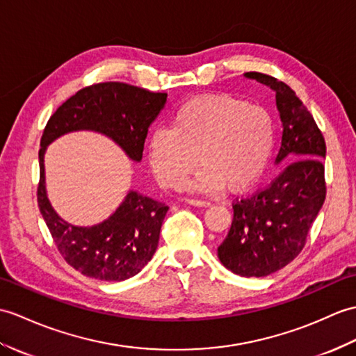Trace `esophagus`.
<instances>
[{
  "label": "esophagus",
  "instance_id": "esophagus-1",
  "mask_svg": "<svg viewBox=\"0 0 356 356\" xmlns=\"http://www.w3.org/2000/svg\"><path fill=\"white\" fill-rule=\"evenodd\" d=\"M186 203L191 204V206H198V208H208V206H211L209 202L197 200V198H186Z\"/></svg>",
  "mask_w": 356,
  "mask_h": 356
}]
</instances>
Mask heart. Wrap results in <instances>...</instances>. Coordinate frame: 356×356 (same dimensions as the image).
<instances>
[{"label":"heart","mask_w":356,"mask_h":356,"mask_svg":"<svg viewBox=\"0 0 356 356\" xmlns=\"http://www.w3.org/2000/svg\"><path fill=\"white\" fill-rule=\"evenodd\" d=\"M276 145V122L259 104L227 94L200 95L181 104L171 129L154 130L147 150L163 188H177L198 161L204 163L186 191H245L267 171Z\"/></svg>","instance_id":"b5f03b06"}]
</instances>
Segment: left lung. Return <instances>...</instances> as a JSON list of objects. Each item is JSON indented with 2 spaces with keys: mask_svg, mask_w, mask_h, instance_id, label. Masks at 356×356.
I'll use <instances>...</instances> for the list:
<instances>
[{
  "mask_svg": "<svg viewBox=\"0 0 356 356\" xmlns=\"http://www.w3.org/2000/svg\"><path fill=\"white\" fill-rule=\"evenodd\" d=\"M276 94L282 143L276 163L285 167L271 184L234 206V221L218 247L222 266L244 277H264L302 252L326 198L325 138L294 90L275 77L245 72Z\"/></svg>",
  "mask_w": 356,
  "mask_h": 356,
  "instance_id": "obj_1",
  "label": "left lung"
}]
</instances>
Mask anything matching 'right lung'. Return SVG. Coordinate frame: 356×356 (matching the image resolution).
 <instances>
[{
    "instance_id": "right-lung-1",
    "label": "right lung",
    "mask_w": 356,
    "mask_h": 356,
    "mask_svg": "<svg viewBox=\"0 0 356 356\" xmlns=\"http://www.w3.org/2000/svg\"><path fill=\"white\" fill-rule=\"evenodd\" d=\"M165 103V92H152L121 81H106L80 89L47 122L39 150L38 206L57 250L81 275L109 282L138 275L158 249L168 206L138 191H129L120 208L100 225L72 226L57 216L47 197V147L70 131L92 130L111 138L131 161L139 162L148 127Z\"/></svg>"
}]
</instances>
